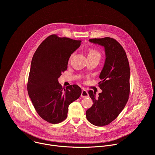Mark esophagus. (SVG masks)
<instances>
[{
    "label": "esophagus",
    "instance_id": "obj_1",
    "mask_svg": "<svg viewBox=\"0 0 155 155\" xmlns=\"http://www.w3.org/2000/svg\"><path fill=\"white\" fill-rule=\"evenodd\" d=\"M89 96V94H88L87 91L85 90H83L81 91V97H87Z\"/></svg>",
    "mask_w": 155,
    "mask_h": 155
}]
</instances>
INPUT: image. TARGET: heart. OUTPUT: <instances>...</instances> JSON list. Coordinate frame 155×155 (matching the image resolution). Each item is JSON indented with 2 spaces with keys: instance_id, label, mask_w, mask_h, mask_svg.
<instances>
[{
  "instance_id": "heart-1",
  "label": "heart",
  "mask_w": 155,
  "mask_h": 155,
  "mask_svg": "<svg viewBox=\"0 0 155 155\" xmlns=\"http://www.w3.org/2000/svg\"><path fill=\"white\" fill-rule=\"evenodd\" d=\"M74 54L71 56L72 57ZM87 58H98L100 59L101 58V53L97 50L94 48H90L87 51Z\"/></svg>"
}]
</instances>
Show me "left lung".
<instances>
[{
  "label": "left lung",
  "instance_id": "left-lung-1",
  "mask_svg": "<svg viewBox=\"0 0 155 155\" xmlns=\"http://www.w3.org/2000/svg\"><path fill=\"white\" fill-rule=\"evenodd\" d=\"M89 41L104 47L105 60L100 74L99 83L102 93H88L93 101L86 112L87 120L97 126H103L114 121L124 108L129 96L130 69L123 47L110 37L92 38Z\"/></svg>",
  "mask_w": 155,
  "mask_h": 155
}]
</instances>
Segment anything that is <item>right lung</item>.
Returning a JSON list of instances; mask_svg holds the SVG:
<instances>
[{
    "label": "right lung",
    "instance_id": "right-lung-1",
    "mask_svg": "<svg viewBox=\"0 0 155 155\" xmlns=\"http://www.w3.org/2000/svg\"><path fill=\"white\" fill-rule=\"evenodd\" d=\"M81 42L51 35L41 42L32 57L28 83L29 96L39 116L50 123L65 120L69 105L81 94L78 85L64 88L58 82L68 69L70 56Z\"/></svg>",
    "mask_w": 155,
    "mask_h": 155
}]
</instances>
